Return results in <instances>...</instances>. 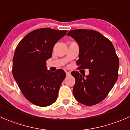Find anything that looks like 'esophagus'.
I'll return each mask as SVG.
<instances>
[{
  "label": "esophagus",
  "instance_id": "esophagus-1",
  "mask_svg": "<svg viewBox=\"0 0 130 130\" xmlns=\"http://www.w3.org/2000/svg\"><path fill=\"white\" fill-rule=\"evenodd\" d=\"M66 75L67 76H69V75H70V73L69 72H66Z\"/></svg>",
  "mask_w": 130,
  "mask_h": 130
}]
</instances>
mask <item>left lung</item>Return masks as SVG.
Segmentation results:
<instances>
[{
  "mask_svg": "<svg viewBox=\"0 0 130 130\" xmlns=\"http://www.w3.org/2000/svg\"><path fill=\"white\" fill-rule=\"evenodd\" d=\"M71 36L79 46L78 69H89L84 77L73 71L75 79L73 94L75 100L87 106L99 104L106 98L118 78L119 58L111 41L93 30H70Z\"/></svg>",
  "mask_w": 130,
  "mask_h": 130,
  "instance_id": "1",
  "label": "left lung"
}]
</instances>
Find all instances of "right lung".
<instances>
[{
	"mask_svg": "<svg viewBox=\"0 0 130 130\" xmlns=\"http://www.w3.org/2000/svg\"><path fill=\"white\" fill-rule=\"evenodd\" d=\"M67 30L50 28L35 30L19 42L12 60V75L24 96L34 105L46 107L55 102L66 76L65 71L47 70L46 61L52 56L55 44Z\"/></svg>",
	"mask_w": 130,
	"mask_h": 130,
	"instance_id": "obj_1",
	"label": "right lung"
}]
</instances>
